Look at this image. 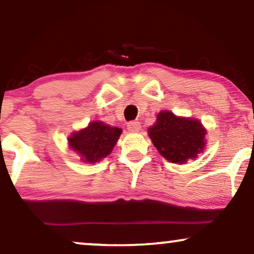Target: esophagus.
Instances as JSON below:
<instances>
[{"instance_id":"1","label":"esophagus","mask_w":254,"mask_h":254,"mask_svg":"<svg viewBox=\"0 0 254 254\" xmlns=\"http://www.w3.org/2000/svg\"><path fill=\"white\" fill-rule=\"evenodd\" d=\"M127 129L131 133H137L141 130V124L138 121H130L127 124Z\"/></svg>"}]
</instances>
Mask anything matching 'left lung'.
Returning <instances> with one entry per match:
<instances>
[{"mask_svg": "<svg viewBox=\"0 0 254 254\" xmlns=\"http://www.w3.org/2000/svg\"><path fill=\"white\" fill-rule=\"evenodd\" d=\"M152 144L165 159L185 164L197 157L206 147L207 129L194 118L178 117L170 111H161L156 123L148 128Z\"/></svg>", "mask_w": 254, "mask_h": 254, "instance_id": "1", "label": "left lung"}]
</instances>
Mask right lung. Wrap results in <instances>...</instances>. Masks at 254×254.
<instances>
[{
  "label": "right lung",
  "instance_id": "right-lung-1",
  "mask_svg": "<svg viewBox=\"0 0 254 254\" xmlns=\"http://www.w3.org/2000/svg\"><path fill=\"white\" fill-rule=\"evenodd\" d=\"M121 133V128L104 124L100 120L91 121L85 128L69 135L68 145L81 157L83 163L93 164L112 152Z\"/></svg>",
  "mask_w": 254,
  "mask_h": 254
}]
</instances>
